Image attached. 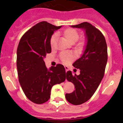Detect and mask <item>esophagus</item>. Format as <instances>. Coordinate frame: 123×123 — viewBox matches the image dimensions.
I'll return each mask as SVG.
<instances>
[{"label":"esophagus","instance_id":"34e87169","mask_svg":"<svg viewBox=\"0 0 123 123\" xmlns=\"http://www.w3.org/2000/svg\"><path fill=\"white\" fill-rule=\"evenodd\" d=\"M65 70H66V72H67L68 70V67L67 66H65Z\"/></svg>","mask_w":123,"mask_h":123}]
</instances>
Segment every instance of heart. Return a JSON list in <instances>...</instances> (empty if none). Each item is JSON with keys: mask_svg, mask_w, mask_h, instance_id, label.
Listing matches in <instances>:
<instances>
[{"mask_svg": "<svg viewBox=\"0 0 123 123\" xmlns=\"http://www.w3.org/2000/svg\"><path fill=\"white\" fill-rule=\"evenodd\" d=\"M62 35L65 37V39L68 41L69 43L73 44L77 41L79 38V33L76 29L73 28H67L65 29L62 32ZM56 34H54L52 36L50 39V44L51 47H54L56 44ZM84 45V41L83 40L81 41L78 44V47L79 48H82ZM61 60L64 63H68L74 58V55L72 52H62L60 55Z\"/></svg>", "mask_w": 123, "mask_h": 123, "instance_id": "obj_1", "label": "heart"}]
</instances>
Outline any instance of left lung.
<instances>
[{
  "mask_svg": "<svg viewBox=\"0 0 123 123\" xmlns=\"http://www.w3.org/2000/svg\"><path fill=\"white\" fill-rule=\"evenodd\" d=\"M71 27L83 29L87 41L82 55L73 64L80 69V74L73 75L71 71L66 73L67 79L73 84L75 90L66 94L65 97L70 104L78 105L89 100L97 89L104 78L108 54L105 37L98 29L87 22Z\"/></svg>",
  "mask_w": 123,
  "mask_h": 123,
  "instance_id": "1",
  "label": "left lung"
}]
</instances>
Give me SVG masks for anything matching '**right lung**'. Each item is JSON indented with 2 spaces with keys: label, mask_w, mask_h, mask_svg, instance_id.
<instances>
[{
  "label": "right lung",
  "mask_w": 123,
  "mask_h": 123,
  "mask_svg": "<svg viewBox=\"0 0 123 123\" xmlns=\"http://www.w3.org/2000/svg\"><path fill=\"white\" fill-rule=\"evenodd\" d=\"M61 27L47 21L39 23L25 32L18 44L17 66L19 82L27 98L35 104L48 101L53 86L66 79L63 65L58 64L47 69L44 61L52 50L50 37Z\"/></svg>",
  "instance_id": "1"
}]
</instances>
